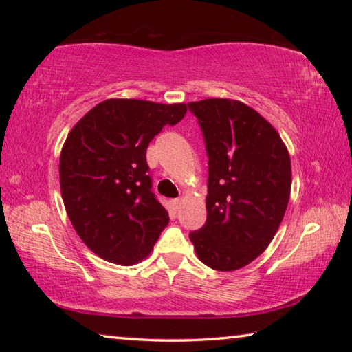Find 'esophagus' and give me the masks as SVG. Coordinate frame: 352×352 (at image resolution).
<instances>
[{"instance_id":"obj_1","label":"esophagus","mask_w":352,"mask_h":352,"mask_svg":"<svg viewBox=\"0 0 352 352\" xmlns=\"http://www.w3.org/2000/svg\"><path fill=\"white\" fill-rule=\"evenodd\" d=\"M180 206H182V200H180V199L172 200V208H174L175 211H177V210H180Z\"/></svg>"}]
</instances>
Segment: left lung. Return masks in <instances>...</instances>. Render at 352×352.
I'll use <instances>...</instances> for the list:
<instances>
[{"label":"left lung","mask_w":352,"mask_h":352,"mask_svg":"<svg viewBox=\"0 0 352 352\" xmlns=\"http://www.w3.org/2000/svg\"><path fill=\"white\" fill-rule=\"evenodd\" d=\"M208 152L206 222L189 234L199 259L233 272L270 245L287 210L292 166L275 127L241 100L189 102Z\"/></svg>","instance_id":"obj_1"}]
</instances>
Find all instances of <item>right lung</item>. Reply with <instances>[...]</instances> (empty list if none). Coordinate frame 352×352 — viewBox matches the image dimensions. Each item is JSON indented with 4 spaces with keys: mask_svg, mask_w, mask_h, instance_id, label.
Wrapping results in <instances>:
<instances>
[{
    "mask_svg": "<svg viewBox=\"0 0 352 352\" xmlns=\"http://www.w3.org/2000/svg\"><path fill=\"white\" fill-rule=\"evenodd\" d=\"M186 104L107 99L71 129L60 153V189L76 233L94 254L133 265L151 254L169 223L155 199L146 151Z\"/></svg>",
    "mask_w": 352,
    "mask_h": 352,
    "instance_id": "1",
    "label": "right lung"
}]
</instances>
